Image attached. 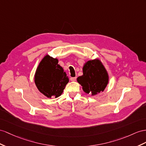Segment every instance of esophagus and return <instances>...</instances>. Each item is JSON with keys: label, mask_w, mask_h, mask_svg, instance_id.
<instances>
[{"label": "esophagus", "mask_w": 146, "mask_h": 146, "mask_svg": "<svg viewBox=\"0 0 146 146\" xmlns=\"http://www.w3.org/2000/svg\"><path fill=\"white\" fill-rule=\"evenodd\" d=\"M70 80L72 81H75L76 80V77H72L70 78Z\"/></svg>", "instance_id": "34e87169"}]
</instances>
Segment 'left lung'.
I'll use <instances>...</instances> for the list:
<instances>
[{"instance_id": "1", "label": "left lung", "mask_w": 146, "mask_h": 146, "mask_svg": "<svg viewBox=\"0 0 146 146\" xmlns=\"http://www.w3.org/2000/svg\"><path fill=\"white\" fill-rule=\"evenodd\" d=\"M83 75L77 78L83 91L92 96L104 91L109 82V75L99 60H89L85 63L83 68Z\"/></svg>"}]
</instances>
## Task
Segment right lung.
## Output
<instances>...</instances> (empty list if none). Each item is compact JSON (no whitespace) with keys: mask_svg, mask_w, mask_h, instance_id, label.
<instances>
[{"mask_svg":"<svg viewBox=\"0 0 146 146\" xmlns=\"http://www.w3.org/2000/svg\"><path fill=\"white\" fill-rule=\"evenodd\" d=\"M58 62L57 58L47 55L40 62L35 74V81L37 89L48 98L60 96L69 81Z\"/></svg>","mask_w":146,"mask_h":146,"instance_id":"1","label":"right lung"}]
</instances>
